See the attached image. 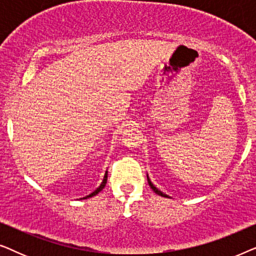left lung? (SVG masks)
Masks as SVG:
<instances>
[{"mask_svg": "<svg viewBox=\"0 0 256 256\" xmlns=\"http://www.w3.org/2000/svg\"><path fill=\"white\" fill-rule=\"evenodd\" d=\"M146 178H148V183H149V185H150V188H152V191L155 192V194H157L158 196H162V197H166V198H170V196H168V194H163L162 191L160 190H158V188H157L155 185L152 184V182L150 180V178H149V176H148V174H146Z\"/></svg>", "mask_w": 256, "mask_h": 256, "instance_id": "1", "label": "left lung"}]
</instances>
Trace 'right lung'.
Returning a JSON list of instances; mask_svg holds the SVG:
<instances>
[{
  "label": "right lung",
  "mask_w": 256,
  "mask_h": 256,
  "mask_svg": "<svg viewBox=\"0 0 256 256\" xmlns=\"http://www.w3.org/2000/svg\"><path fill=\"white\" fill-rule=\"evenodd\" d=\"M106 183H107V171H106V172H104V180H102V182H101V184L99 185V188H98L96 190H94V191L92 192V194H90L88 196H86V197L80 198V199H87V198H90V197H93V196L98 194H99V192L104 188V185H106Z\"/></svg>",
  "instance_id": "obj_1"
}]
</instances>
